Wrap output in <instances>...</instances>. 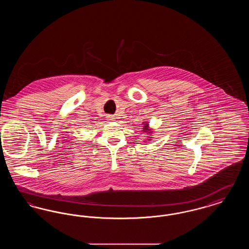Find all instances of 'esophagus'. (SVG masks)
I'll list each match as a JSON object with an SVG mask.
<instances>
[{
  "label": "esophagus",
  "instance_id": "esophagus-1",
  "mask_svg": "<svg viewBox=\"0 0 249 249\" xmlns=\"http://www.w3.org/2000/svg\"><path fill=\"white\" fill-rule=\"evenodd\" d=\"M107 118H108L109 120H115V119H116V118H115V117H113V116H108Z\"/></svg>",
  "mask_w": 249,
  "mask_h": 249
}]
</instances>
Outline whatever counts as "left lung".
Masks as SVG:
<instances>
[{
	"instance_id": "8db88e82",
	"label": "left lung",
	"mask_w": 249,
	"mask_h": 249,
	"mask_svg": "<svg viewBox=\"0 0 249 249\" xmlns=\"http://www.w3.org/2000/svg\"><path fill=\"white\" fill-rule=\"evenodd\" d=\"M147 130H148V124L146 123V124H144V126H143V129H142V130H143V131H146ZM148 132H150V131H148Z\"/></svg>"
}]
</instances>
